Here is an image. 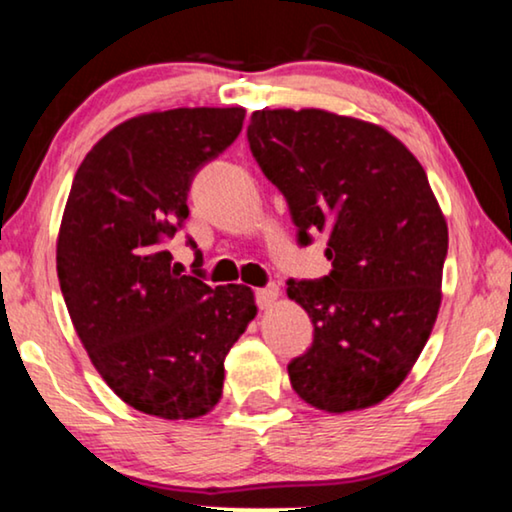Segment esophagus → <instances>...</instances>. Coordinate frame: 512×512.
Wrapping results in <instances>:
<instances>
[{"label":"esophagus","instance_id":"34e87169","mask_svg":"<svg viewBox=\"0 0 512 512\" xmlns=\"http://www.w3.org/2000/svg\"><path fill=\"white\" fill-rule=\"evenodd\" d=\"M277 298H279V289L275 284H270V286H265V289L256 291V303H258V307H261V310H270V307L277 303Z\"/></svg>","mask_w":512,"mask_h":512}]
</instances>
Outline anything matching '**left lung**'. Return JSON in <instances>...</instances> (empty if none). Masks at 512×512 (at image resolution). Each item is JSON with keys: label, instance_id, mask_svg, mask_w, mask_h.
<instances>
[{"label": "left lung", "instance_id": "left-lung-1", "mask_svg": "<svg viewBox=\"0 0 512 512\" xmlns=\"http://www.w3.org/2000/svg\"><path fill=\"white\" fill-rule=\"evenodd\" d=\"M247 137L298 242L328 233L331 275L286 289L314 324L291 387L335 415L373 408L408 377L443 300L447 223L424 167L382 125L324 109H258Z\"/></svg>", "mask_w": 512, "mask_h": 512}]
</instances>
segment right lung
<instances>
[{
	"mask_svg": "<svg viewBox=\"0 0 512 512\" xmlns=\"http://www.w3.org/2000/svg\"><path fill=\"white\" fill-rule=\"evenodd\" d=\"M244 114H139L109 130L74 174L55 251L62 296L97 373L144 415L177 422L214 410L226 354L258 312L249 286L212 289L200 270L181 275L163 247L188 219L195 172L235 142Z\"/></svg>",
	"mask_w": 512,
	"mask_h": 512,
	"instance_id": "right-lung-1",
	"label": "right lung"
}]
</instances>
